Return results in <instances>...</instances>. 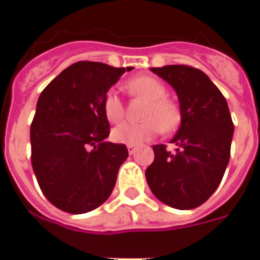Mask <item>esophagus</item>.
<instances>
[{
	"label": "esophagus",
	"mask_w": 260,
	"mask_h": 260,
	"mask_svg": "<svg viewBox=\"0 0 260 260\" xmlns=\"http://www.w3.org/2000/svg\"><path fill=\"white\" fill-rule=\"evenodd\" d=\"M127 151H128V154H134L135 151H137V146L128 145L127 146Z\"/></svg>",
	"instance_id": "34e87169"
}]
</instances>
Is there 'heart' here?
<instances>
[{
  "mask_svg": "<svg viewBox=\"0 0 260 260\" xmlns=\"http://www.w3.org/2000/svg\"><path fill=\"white\" fill-rule=\"evenodd\" d=\"M132 95L147 101L143 109L142 122H123L113 128L111 137L115 142L138 145L154 138L164 128L171 132L181 122V110L174 101L167 98V89L159 79L150 76L134 77L126 83ZM104 114L110 123H117L125 115V107L117 93H107L104 100Z\"/></svg>",
  "mask_w": 260,
  "mask_h": 260,
  "instance_id": "1",
  "label": "heart"
}]
</instances>
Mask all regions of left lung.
<instances>
[{"label":"left lung","mask_w":260,"mask_h":260,"mask_svg":"<svg viewBox=\"0 0 260 260\" xmlns=\"http://www.w3.org/2000/svg\"><path fill=\"white\" fill-rule=\"evenodd\" d=\"M177 91L181 127L171 139L177 146L154 145V162L146 181L160 202L191 210L215 191L229 165L234 123L226 98L199 69L187 65L151 68Z\"/></svg>","instance_id":"1"}]
</instances>
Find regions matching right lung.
<instances>
[{"label": "right lung", "mask_w": 260, "mask_h": 260, "mask_svg": "<svg viewBox=\"0 0 260 260\" xmlns=\"http://www.w3.org/2000/svg\"><path fill=\"white\" fill-rule=\"evenodd\" d=\"M128 68L79 61L41 93L30 126L31 166L51 205L70 214L96 209L110 197L128 156L123 143L107 142V91Z\"/></svg>", "instance_id": "add662e5"}]
</instances>
